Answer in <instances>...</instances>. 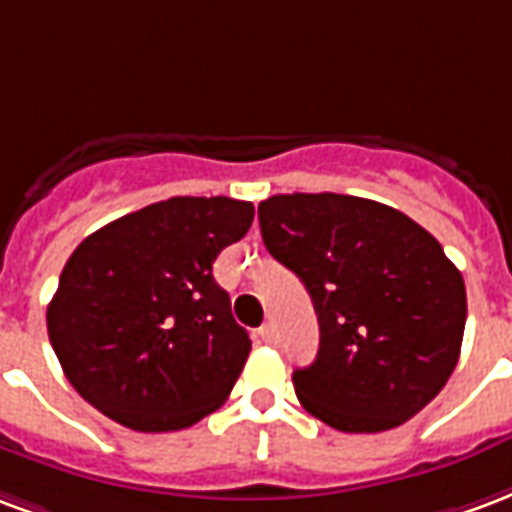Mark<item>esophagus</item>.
<instances>
[{
  "instance_id": "1",
  "label": "esophagus",
  "mask_w": 512,
  "mask_h": 512,
  "mask_svg": "<svg viewBox=\"0 0 512 512\" xmlns=\"http://www.w3.org/2000/svg\"><path fill=\"white\" fill-rule=\"evenodd\" d=\"M259 338L264 343H275V327H272V324H264V327H259Z\"/></svg>"
}]
</instances>
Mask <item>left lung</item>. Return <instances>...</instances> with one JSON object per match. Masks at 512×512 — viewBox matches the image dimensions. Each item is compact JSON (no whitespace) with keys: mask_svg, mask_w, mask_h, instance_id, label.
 <instances>
[{"mask_svg":"<svg viewBox=\"0 0 512 512\" xmlns=\"http://www.w3.org/2000/svg\"><path fill=\"white\" fill-rule=\"evenodd\" d=\"M259 223L319 316V354L294 371L300 404L346 434L390 431L431 404L466 324L464 278L436 237L387 204L341 193L270 196Z\"/></svg>","mask_w":512,"mask_h":512,"instance_id":"8db88e82","label":"left lung"}]
</instances>
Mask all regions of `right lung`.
<instances>
[{"mask_svg":"<svg viewBox=\"0 0 512 512\" xmlns=\"http://www.w3.org/2000/svg\"><path fill=\"white\" fill-rule=\"evenodd\" d=\"M251 223V201L174 196L70 253L46 322L84 401L125 428L160 434L199 423L229 398L251 338L212 264Z\"/></svg>","mask_w":512,"mask_h":512,"instance_id":"obj_1","label":"right lung"}]
</instances>
